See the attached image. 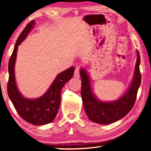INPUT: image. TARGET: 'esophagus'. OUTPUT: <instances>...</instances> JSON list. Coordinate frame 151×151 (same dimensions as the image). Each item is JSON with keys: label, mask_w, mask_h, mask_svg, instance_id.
<instances>
[{"label": "esophagus", "mask_w": 151, "mask_h": 151, "mask_svg": "<svg viewBox=\"0 0 151 151\" xmlns=\"http://www.w3.org/2000/svg\"><path fill=\"white\" fill-rule=\"evenodd\" d=\"M79 70H80V66H77L75 68V73H74V76H75V78H78L80 77V71H79Z\"/></svg>", "instance_id": "1"}]
</instances>
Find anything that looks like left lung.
Instances as JSON below:
<instances>
[{"mask_svg":"<svg viewBox=\"0 0 151 151\" xmlns=\"http://www.w3.org/2000/svg\"><path fill=\"white\" fill-rule=\"evenodd\" d=\"M137 53V63L131 85L123 95L114 101L104 102L96 98L92 89L88 74L85 68H81L82 100L86 115L91 121L101 124H111L122 119L131 111L136 101L141 82L139 69L140 55L138 50Z\"/></svg>","mask_w":151,"mask_h":151,"instance_id":"left-lung-1","label":"left lung"}]
</instances>
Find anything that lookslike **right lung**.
<instances>
[{
  "label": "right lung",
  "instance_id": "obj_1",
  "mask_svg": "<svg viewBox=\"0 0 151 151\" xmlns=\"http://www.w3.org/2000/svg\"><path fill=\"white\" fill-rule=\"evenodd\" d=\"M35 24L32 20L20 33L14 45L13 52L9 63V78L7 91L18 113L24 121L34 125H44L52 122L55 119L60 104V93L65 83L73 77L75 67L58 74L49 88L41 96L37 99H27L18 89L14 75V66L19 45L26 39Z\"/></svg>",
  "mask_w": 151,
  "mask_h": 151
}]
</instances>
